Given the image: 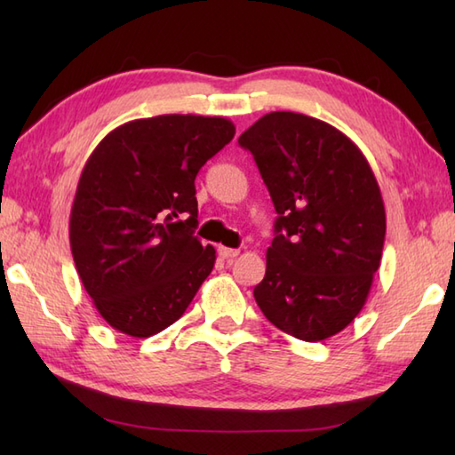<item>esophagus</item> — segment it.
I'll return each mask as SVG.
<instances>
[{
  "instance_id": "obj_1",
  "label": "esophagus",
  "mask_w": 455,
  "mask_h": 455,
  "mask_svg": "<svg viewBox=\"0 0 455 455\" xmlns=\"http://www.w3.org/2000/svg\"><path fill=\"white\" fill-rule=\"evenodd\" d=\"M217 250H219V256H220L222 259H233V258H236V256L240 254V250H236V248H227V246H219Z\"/></svg>"
}]
</instances>
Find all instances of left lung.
Masks as SVG:
<instances>
[{
  "label": "left lung",
  "instance_id": "1",
  "mask_svg": "<svg viewBox=\"0 0 455 455\" xmlns=\"http://www.w3.org/2000/svg\"><path fill=\"white\" fill-rule=\"evenodd\" d=\"M277 212L258 307L299 340H326L360 315L381 264L385 207L362 150L332 124L274 111L240 134Z\"/></svg>",
  "mask_w": 455,
  "mask_h": 455
}]
</instances>
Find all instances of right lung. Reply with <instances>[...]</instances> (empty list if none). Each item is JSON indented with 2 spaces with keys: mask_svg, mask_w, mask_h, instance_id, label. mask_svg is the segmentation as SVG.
I'll return each instance as SVG.
<instances>
[{
  "mask_svg": "<svg viewBox=\"0 0 455 455\" xmlns=\"http://www.w3.org/2000/svg\"><path fill=\"white\" fill-rule=\"evenodd\" d=\"M235 132L225 117L158 115L111 131L85 162L70 248L85 291L115 331L162 332L211 274L215 248L193 236L196 176Z\"/></svg>",
  "mask_w": 455,
  "mask_h": 455,
  "instance_id": "obj_1",
  "label": "right lung"
}]
</instances>
